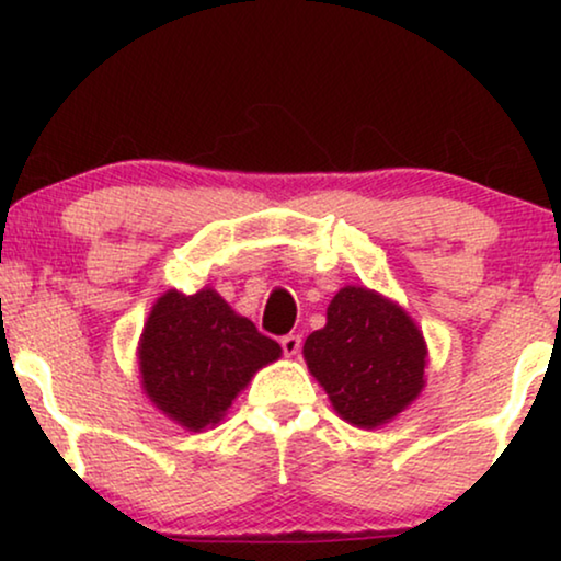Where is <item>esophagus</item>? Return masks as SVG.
<instances>
[{
  "instance_id": "34e87169",
  "label": "esophagus",
  "mask_w": 561,
  "mask_h": 561,
  "mask_svg": "<svg viewBox=\"0 0 561 561\" xmlns=\"http://www.w3.org/2000/svg\"><path fill=\"white\" fill-rule=\"evenodd\" d=\"M280 347H283V352H286L288 357L298 355V350H301V336H298V334H286L280 340Z\"/></svg>"
}]
</instances>
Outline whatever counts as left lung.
Returning <instances> with one entry per match:
<instances>
[{"mask_svg": "<svg viewBox=\"0 0 561 561\" xmlns=\"http://www.w3.org/2000/svg\"><path fill=\"white\" fill-rule=\"evenodd\" d=\"M304 359L336 416L357 428L393 421L426 386L424 332L401 304L365 286L336 290Z\"/></svg>", "mask_w": 561, "mask_h": 561, "instance_id": "left-lung-1", "label": "left lung"}]
</instances>
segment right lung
<instances>
[{
	"instance_id": "right-lung-1",
	"label": "right lung",
	"mask_w": 561,
	"mask_h": 561,
	"mask_svg": "<svg viewBox=\"0 0 561 561\" xmlns=\"http://www.w3.org/2000/svg\"><path fill=\"white\" fill-rule=\"evenodd\" d=\"M283 355L211 286L194 296L165 290L156 298L137 342L140 386L173 424L206 432L225 421L257 370Z\"/></svg>"
}]
</instances>
